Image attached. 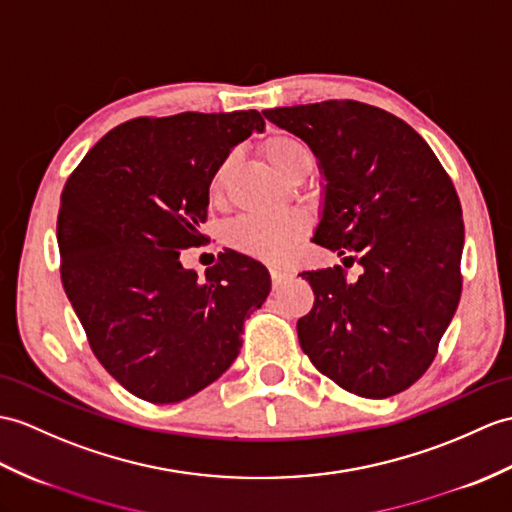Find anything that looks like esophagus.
Here are the masks:
<instances>
[{
  "label": "esophagus",
  "mask_w": 512,
  "mask_h": 512,
  "mask_svg": "<svg viewBox=\"0 0 512 512\" xmlns=\"http://www.w3.org/2000/svg\"><path fill=\"white\" fill-rule=\"evenodd\" d=\"M270 279H272V285L275 288H279V285L288 279V270L281 268V266H270Z\"/></svg>",
  "instance_id": "obj_1"
}]
</instances>
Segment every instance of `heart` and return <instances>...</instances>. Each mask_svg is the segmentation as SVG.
Masks as SVG:
<instances>
[{"instance_id":"b5f03b06","label":"heart","mask_w":512,"mask_h":512,"mask_svg":"<svg viewBox=\"0 0 512 512\" xmlns=\"http://www.w3.org/2000/svg\"><path fill=\"white\" fill-rule=\"evenodd\" d=\"M268 165L279 176L296 181L314 165V152L303 139L290 133H272L259 146ZM235 168V157L224 159L209 183V200L218 205ZM310 231V218L303 211H285L270 218H242L229 227V244L244 255L279 261L292 251V246Z\"/></svg>"}]
</instances>
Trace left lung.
Listing matches in <instances>:
<instances>
[{"instance_id": "8db88e82", "label": "left lung", "mask_w": 512, "mask_h": 512, "mask_svg": "<svg viewBox=\"0 0 512 512\" xmlns=\"http://www.w3.org/2000/svg\"><path fill=\"white\" fill-rule=\"evenodd\" d=\"M266 120L303 139L325 178L314 242L358 261L305 270L312 312L301 349L353 395L386 399L430 368L456 314L465 246L454 183L425 139L399 117L355 100L277 106Z\"/></svg>"}]
</instances>
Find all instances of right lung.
<instances>
[{"label":"right lung","mask_w":512,"mask_h":512,"mask_svg":"<svg viewBox=\"0 0 512 512\" xmlns=\"http://www.w3.org/2000/svg\"><path fill=\"white\" fill-rule=\"evenodd\" d=\"M264 126L257 111L137 117L67 178L63 288L95 358L139 399L178 403L216 382L266 301L270 275L248 255L227 248L207 281L181 264L202 240L213 172Z\"/></svg>","instance_id":"1"}]
</instances>
